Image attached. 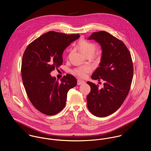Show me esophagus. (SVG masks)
Returning a JSON list of instances; mask_svg holds the SVG:
<instances>
[{"label": "esophagus", "mask_w": 151, "mask_h": 151, "mask_svg": "<svg viewBox=\"0 0 151 151\" xmlns=\"http://www.w3.org/2000/svg\"><path fill=\"white\" fill-rule=\"evenodd\" d=\"M84 83H85L84 81H83V80H77V84L78 85H81V84H83Z\"/></svg>", "instance_id": "1"}]
</instances>
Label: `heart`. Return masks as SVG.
<instances>
[{"mask_svg":"<svg viewBox=\"0 0 151 151\" xmlns=\"http://www.w3.org/2000/svg\"><path fill=\"white\" fill-rule=\"evenodd\" d=\"M77 47L84 55L86 56L89 55H93L94 54L96 49V46L95 43L81 39L77 44ZM91 70L92 68L89 65H84L75 68L73 71V73L78 77L84 78L86 77L87 73H89Z\"/></svg>","mask_w":151,"mask_h":151,"instance_id":"1","label":"heart"}]
</instances>
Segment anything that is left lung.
<instances>
[{"instance_id":"1","label":"left lung","mask_w":151,"mask_h":151,"mask_svg":"<svg viewBox=\"0 0 151 151\" xmlns=\"http://www.w3.org/2000/svg\"><path fill=\"white\" fill-rule=\"evenodd\" d=\"M99 43L102 50L99 67L91 77L105 81L104 88L88 81L91 92L87 106L94 116L103 117L114 113L122 106L129 92L133 77L131 54L122 41L105 31L93 32L88 38Z\"/></svg>"}]
</instances>
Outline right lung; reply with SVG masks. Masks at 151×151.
Segmentation results:
<instances>
[{
	"mask_svg": "<svg viewBox=\"0 0 151 151\" xmlns=\"http://www.w3.org/2000/svg\"><path fill=\"white\" fill-rule=\"evenodd\" d=\"M79 38V34L49 31L29 43L24 51L23 84L32 105L45 114L52 116L62 110L68 91L77 85L76 78L71 74L59 82L50 73L62 65L65 49Z\"/></svg>",
	"mask_w": 151,
	"mask_h": 151,
	"instance_id": "add662e5",
	"label": "right lung"
}]
</instances>
